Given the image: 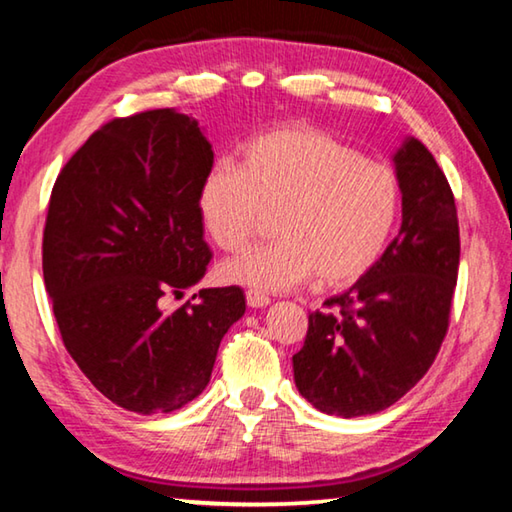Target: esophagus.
I'll use <instances>...</instances> for the list:
<instances>
[{"instance_id": "1", "label": "esophagus", "mask_w": 512, "mask_h": 512, "mask_svg": "<svg viewBox=\"0 0 512 512\" xmlns=\"http://www.w3.org/2000/svg\"><path fill=\"white\" fill-rule=\"evenodd\" d=\"M246 302H248L250 307H266L268 302H271V298H268L266 293L257 291V289H248L246 291Z\"/></svg>"}]
</instances>
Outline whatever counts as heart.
<instances>
[{
    "label": "heart",
    "instance_id": "obj_1",
    "mask_svg": "<svg viewBox=\"0 0 512 512\" xmlns=\"http://www.w3.org/2000/svg\"><path fill=\"white\" fill-rule=\"evenodd\" d=\"M400 212V180L332 133L287 124L250 140L239 164L219 162L198 189L203 228L239 250L275 214L280 237L228 259L221 277L284 291L311 280L348 287L379 262Z\"/></svg>",
    "mask_w": 512,
    "mask_h": 512
}]
</instances>
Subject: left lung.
Returning a JSON list of instances; mask_svg holds the SVG:
<instances>
[{
	"label": "left lung",
	"mask_w": 512,
	"mask_h": 512,
	"mask_svg": "<svg viewBox=\"0 0 512 512\" xmlns=\"http://www.w3.org/2000/svg\"><path fill=\"white\" fill-rule=\"evenodd\" d=\"M402 228L350 291L311 311L293 354L300 395L327 415L384 411L427 375L445 341L461 259L452 187L424 144L395 153Z\"/></svg>",
	"instance_id": "obj_1"
}]
</instances>
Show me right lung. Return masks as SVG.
<instances>
[{"instance_id": "right-lung-1", "label": "right lung", "mask_w": 512, "mask_h": 512, "mask_svg": "<svg viewBox=\"0 0 512 512\" xmlns=\"http://www.w3.org/2000/svg\"><path fill=\"white\" fill-rule=\"evenodd\" d=\"M212 162L196 119L144 110L94 131L51 189L42 273L60 339L126 411L171 413L201 395L223 334L246 311L239 287L162 307L210 266L198 189Z\"/></svg>"}]
</instances>
